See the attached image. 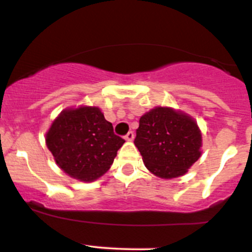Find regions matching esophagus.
I'll return each instance as SVG.
<instances>
[{
	"mask_svg": "<svg viewBox=\"0 0 252 252\" xmlns=\"http://www.w3.org/2000/svg\"><path fill=\"white\" fill-rule=\"evenodd\" d=\"M124 139H126V141H131V140H134V133H133V131H129V133L126 134V136H124Z\"/></svg>",
	"mask_w": 252,
	"mask_h": 252,
	"instance_id": "esophagus-1",
	"label": "esophagus"
}]
</instances>
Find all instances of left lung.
I'll use <instances>...</instances> for the list:
<instances>
[{
  "label": "left lung",
  "mask_w": 252,
  "mask_h": 252,
  "mask_svg": "<svg viewBox=\"0 0 252 252\" xmlns=\"http://www.w3.org/2000/svg\"><path fill=\"white\" fill-rule=\"evenodd\" d=\"M134 144L152 174L173 179L184 175L200 158L202 135L189 114L158 106L141 116Z\"/></svg>",
  "instance_id": "1"
}]
</instances>
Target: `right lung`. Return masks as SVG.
I'll return each instance as SVG.
<instances>
[{
	"instance_id": "right-lung-1",
	"label": "right lung",
	"mask_w": 252,
	"mask_h": 252,
	"mask_svg": "<svg viewBox=\"0 0 252 252\" xmlns=\"http://www.w3.org/2000/svg\"><path fill=\"white\" fill-rule=\"evenodd\" d=\"M124 142L96 106L65 108L46 133L56 163L80 182H94L105 174Z\"/></svg>"
}]
</instances>
